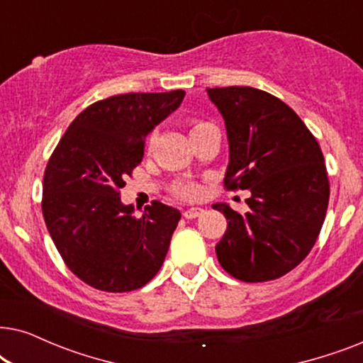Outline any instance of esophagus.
Masks as SVG:
<instances>
[{"label": "esophagus", "instance_id": "esophagus-1", "mask_svg": "<svg viewBox=\"0 0 363 363\" xmlns=\"http://www.w3.org/2000/svg\"><path fill=\"white\" fill-rule=\"evenodd\" d=\"M203 208H188V210H185V213H183V216L186 218V220H193V218H198L200 215H203Z\"/></svg>", "mask_w": 363, "mask_h": 363}]
</instances>
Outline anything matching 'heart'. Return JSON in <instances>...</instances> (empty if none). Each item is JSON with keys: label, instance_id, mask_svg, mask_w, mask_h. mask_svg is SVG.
Wrapping results in <instances>:
<instances>
[{"label": "heart", "instance_id": "b5f03b06", "mask_svg": "<svg viewBox=\"0 0 363 363\" xmlns=\"http://www.w3.org/2000/svg\"><path fill=\"white\" fill-rule=\"evenodd\" d=\"M190 125H191V133H195V132L200 130V128L210 125V123L203 122V121H191ZM173 191H175V195L178 198H183V200H195V198L201 195V188L195 182L178 183V185L173 188Z\"/></svg>", "mask_w": 363, "mask_h": 363}]
</instances>
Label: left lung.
<instances>
[{
    "mask_svg": "<svg viewBox=\"0 0 363 363\" xmlns=\"http://www.w3.org/2000/svg\"><path fill=\"white\" fill-rule=\"evenodd\" d=\"M206 92L225 118L230 143L225 186L251 191L245 215L213 205L228 220L218 261L240 281L277 279L301 264L324 225L330 195L324 155L281 99L255 87Z\"/></svg>",
    "mask_w": 363,
    "mask_h": 363,
    "instance_id": "obj_1",
    "label": "left lung"
}]
</instances>
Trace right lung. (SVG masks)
<instances>
[{
  "label": "right lung",
  "mask_w": 363,
  "mask_h": 363,
  "mask_svg": "<svg viewBox=\"0 0 363 363\" xmlns=\"http://www.w3.org/2000/svg\"><path fill=\"white\" fill-rule=\"evenodd\" d=\"M183 97L178 89L94 102L49 158L41 203L48 231L69 269L99 291L138 289L165 261L180 211L152 201L137 218L121 201V188L142 162L148 133Z\"/></svg>",
  "instance_id": "right-lung-1"
}]
</instances>
